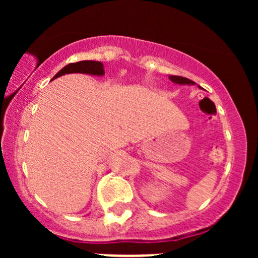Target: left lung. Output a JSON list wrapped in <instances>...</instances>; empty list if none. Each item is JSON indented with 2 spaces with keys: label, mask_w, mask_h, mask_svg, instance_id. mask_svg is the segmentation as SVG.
<instances>
[{
  "label": "left lung",
  "mask_w": 258,
  "mask_h": 258,
  "mask_svg": "<svg viewBox=\"0 0 258 258\" xmlns=\"http://www.w3.org/2000/svg\"><path fill=\"white\" fill-rule=\"evenodd\" d=\"M171 81L176 82V84H180V85H194L195 82L191 81V80L183 78V76H176V75H171L170 76Z\"/></svg>",
  "instance_id": "left-lung-1"
}]
</instances>
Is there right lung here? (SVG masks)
Instances as JSON below:
<instances>
[{"label": "right lung", "instance_id": "right-lung-1", "mask_svg": "<svg viewBox=\"0 0 258 258\" xmlns=\"http://www.w3.org/2000/svg\"><path fill=\"white\" fill-rule=\"evenodd\" d=\"M72 73H82V74H91V75H104V67L100 61L94 60H82L78 63L68 64L63 69L59 72L53 79H57L59 76L65 75V74Z\"/></svg>", "mask_w": 258, "mask_h": 258}]
</instances>
